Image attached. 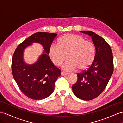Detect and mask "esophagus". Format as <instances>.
<instances>
[{"label":"esophagus","instance_id":"obj_1","mask_svg":"<svg viewBox=\"0 0 123 123\" xmlns=\"http://www.w3.org/2000/svg\"><path fill=\"white\" fill-rule=\"evenodd\" d=\"M68 74V73H66V72H61V75H63V76H64V75H67Z\"/></svg>","mask_w":123,"mask_h":123}]
</instances>
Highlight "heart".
<instances>
[{
  "instance_id": "b5f03b06",
  "label": "heart",
  "mask_w": 123,
  "mask_h": 123,
  "mask_svg": "<svg viewBox=\"0 0 123 123\" xmlns=\"http://www.w3.org/2000/svg\"><path fill=\"white\" fill-rule=\"evenodd\" d=\"M49 55L55 65H61L67 58L68 60L62 68L67 71L85 70L92 64L96 56V47L89 40L79 35L68 34L60 37L58 45H52Z\"/></svg>"
}]
</instances>
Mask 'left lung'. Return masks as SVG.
Returning a JSON list of instances; mask_svg holds the SVG:
<instances>
[{
  "instance_id": "obj_1",
  "label": "left lung",
  "mask_w": 123,
  "mask_h": 123,
  "mask_svg": "<svg viewBox=\"0 0 123 123\" xmlns=\"http://www.w3.org/2000/svg\"><path fill=\"white\" fill-rule=\"evenodd\" d=\"M81 32L92 37L96 56L87 70L77 74V81L72 90L78 98L88 101L99 96L105 88L113 72V57L111 47L102 37L92 31Z\"/></svg>"
}]
</instances>
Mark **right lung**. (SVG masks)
Instances as JSON below:
<instances>
[{
  "mask_svg": "<svg viewBox=\"0 0 123 123\" xmlns=\"http://www.w3.org/2000/svg\"><path fill=\"white\" fill-rule=\"evenodd\" d=\"M57 34L53 33L37 32L31 35L18 46L12 59L11 70L14 79L20 89L31 99H45L55 89V83L61 75V70L52 63L49 49ZM32 42L42 44L44 53L32 65L23 61L24 49Z\"/></svg>",
  "mask_w": 123,
  "mask_h": 123,
  "instance_id": "obj_1",
  "label": "right lung"
}]
</instances>
